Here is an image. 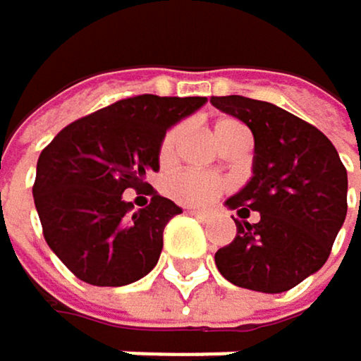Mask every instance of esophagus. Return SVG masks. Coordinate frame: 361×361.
<instances>
[{
    "label": "esophagus",
    "instance_id": "1",
    "mask_svg": "<svg viewBox=\"0 0 361 361\" xmlns=\"http://www.w3.org/2000/svg\"><path fill=\"white\" fill-rule=\"evenodd\" d=\"M189 213L198 220H207L211 216V211H207V209H189Z\"/></svg>",
    "mask_w": 361,
    "mask_h": 361
}]
</instances>
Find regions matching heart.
I'll return each mask as SVG.
<instances>
[{
  "label": "heart",
  "instance_id": "heart-1",
  "mask_svg": "<svg viewBox=\"0 0 361 361\" xmlns=\"http://www.w3.org/2000/svg\"><path fill=\"white\" fill-rule=\"evenodd\" d=\"M235 128H242V123H238L235 119H220L216 123L218 141H222ZM178 141H180L178 126L167 130V135L161 141V148H159V161L163 165L174 161ZM222 191H224V180H220L218 176H211V174H202V172L187 170V172H178V174L170 176V180H167V194L183 204H207L211 200H216Z\"/></svg>",
  "mask_w": 361,
  "mask_h": 361
}]
</instances>
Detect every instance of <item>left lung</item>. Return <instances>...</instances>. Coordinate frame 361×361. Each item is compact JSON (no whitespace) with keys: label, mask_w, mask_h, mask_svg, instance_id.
<instances>
[{"label":"left lung","mask_w":361,"mask_h":361,"mask_svg":"<svg viewBox=\"0 0 361 361\" xmlns=\"http://www.w3.org/2000/svg\"><path fill=\"white\" fill-rule=\"evenodd\" d=\"M211 104L255 137L252 176L226 200L242 218L238 235L216 252V266L238 288L288 292L331 252L346 218V170L329 139L283 109L242 95L211 97ZM250 210L259 213L252 225Z\"/></svg>","instance_id":"left-lung-1"}]
</instances>
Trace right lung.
I'll return each instance as SVG.
<instances>
[{
  "mask_svg": "<svg viewBox=\"0 0 361 361\" xmlns=\"http://www.w3.org/2000/svg\"><path fill=\"white\" fill-rule=\"evenodd\" d=\"M207 97L137 95L75 119L51 139L32 187L47 246L85 283L119 288L148 274L163 228L183 211L150 189L148 207L123 200L159 172V148L174 123Z\"/></svg>",
  "mask_w": 361,
  "mask_h": 361,
  "instance_id": "1",
  "label": "right lung"
}]
</instances>
